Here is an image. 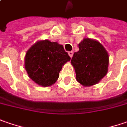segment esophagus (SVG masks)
<instances>
[{
  "label": "esophagus",
  "instance_id": "esophagus-1",
  "mask_svg": "<svg viewBox=\"0 0 127 127\" xmlns=\"http://www.w3.org/2000/svg\"><path fill=\"white\" fill-rule=\"evenodd\" d=\"M73 53H74V52L73 51H69V53H68V54H69V55L70 56V58H72V56H73Z\"/></svg>",
  "mask_w": 127,
  "mask_h": 127
}]
</instances>
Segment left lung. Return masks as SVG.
Here are the masks:
<instances>
[{"label":"left lung","mask_w":127,"mask_h":127,"mask_svg":"<svg viewBox=\"0 0 127 127\" xmlns=\"http://www.w3.org/2000/svg\"><path fill=\"white\" fill-rule=\"evenodd\" d=\"M79 49L71 60L77 81L84 86L96 84L107 74V52L99 42L90 38H84L79 44Z\"/></svg>","instance_id":"1"}]
</instances>
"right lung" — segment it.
<instances>
[{
	"label": "right lung",
	"mask_w": 127,
	"mask_h": 127,
	"mask_svg": "<svg viewBox=\"0 0 127 127\" xmlns=\"http://www.w3.org/2000/svg\"><path fill=\"white\" fill-rule=\"evenodd\" d=\"M70 59L62 45L44 40L36 43L27 52L25 69L34 82L49 86L57 81L63 65Z\"/></svg>",
	"instance_id": "right-lung-1"
}]
</instances>
